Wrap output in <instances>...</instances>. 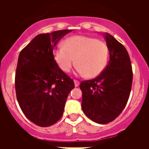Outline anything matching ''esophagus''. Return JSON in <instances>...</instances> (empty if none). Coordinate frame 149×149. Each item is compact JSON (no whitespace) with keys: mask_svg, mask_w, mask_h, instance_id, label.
<instances>
[{"mask_svg":"<svg viewBox=\"0 0 149 149\" xmlns=\"http://www.w3.org/2000/svg\"><path fill=\"white\" fill-rule=\"evenodd\" d=\"M74 84H75V86H76V87H77V86H79V84H80V82H79L78 81H76V80H75Z\"/></svg>","mask_w":149,"mask_h":149,"instance_id":"obj_1","label":"esophagus"}]
</instances>
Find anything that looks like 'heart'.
Segmentation results:
<instances>
[{
    "label": "heart",
    "instance_id": "heart-1",
    "mask_svg": "<svg viewBox=\"0 0 149 149\" xmlns=\"http://www.w3.org/2000/svg\"><path fill=\"white\" fill-rule=\"evenodd\" d=\"M53 59L60 69L68 72L75 65L77 73L96 77L105 69L109 59L106 43L86 36H73L65 39L63 47L53 50Z\"/></svg>",
    "mask_w": 149,
    "mask_h": 149
}]
</instances>
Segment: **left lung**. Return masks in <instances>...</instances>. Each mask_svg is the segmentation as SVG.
<instances>
[{
	"instance_id": "8db88e82",
	"label": "left lung",
	"mask_w": 149,
	"mask_h": 149,
	"mask_svg": "<svg viewBox=\"0 0 149 149\" xmlns=\"http://www.w3.org/2000/svg\"><path fill=\"white\" fill-rule=\"evenodd\" d=\"M109 52V62L97 78L82 81L81 108L97 124L114 120L128 102L132 84V65L124 45L108 33L103 34Z\"/></svg>"
}]
</instances>
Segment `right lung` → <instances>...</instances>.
I'll use <instances>...</instances> for the list:
<instances>
[{"label": "right lung", "instance_id": "1", "mask_svg": "<svg viewBox=\"0 0 149 149\" xmlns=\"http://www.w3.org/2000/svg\"><path fill=\"white\" fill-rule=\"evenodd\" d=\"M72 29L37 35L21 50L15 77L19 105L30 121L49 127L61 118L74 82L61 71L52 51L59 40Z\"/></svg>", "mask_w": 149, "mask_h": 149}]
</instances>
